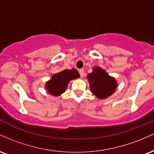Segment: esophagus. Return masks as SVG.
I'll return each instance as SVG.
<instances>
[{"label":"esophagus","instance_id":"34e87169","mask_svg":"<svg viewBox=\"0 0 154 154\" xmlns=\"http://www.w3.org/2000/svg\"><path fill=\"white\" fill-rule=\"evenodd\" d=\"M79 75H80V77H82L83 75H84V69H79Z\"/></svg>","mask_w":154,"mask_h":154}]
</instances>
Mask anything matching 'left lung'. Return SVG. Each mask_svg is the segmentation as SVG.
Here are the masks:
<instances>
[{
    "label": "left lung",
    "mask_w": 154,
    "mask_h": 154,
    "mask_svg": "<svg viewBox=\"0 0 154 154\" xmlns=\"http://www.w3.org/2000/svg\"><path fill=\"white\" fill-rule=\"evenodd\" d=\"M91 91L100 99H105L116 91L117 83L114 77L100 67H94L93 72L87 76Z\"/></svg>",
    "instance_id": "1"
}]
</instances>
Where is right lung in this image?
Masks as SVG:
<instances>
[{"label":"right lung","mask_w":154,"mask_h":154,"mask_svg":"<svg viewBox=\"0 0 154 154\" xmlns=\"http://www.w3.org/2000/svg\"><path fill=\"white\" fill-rule=\"evenodd\" d=\"M79 77V74L75 69H65L53 75L50 80L45 83V89L51 95L59 96L64 93L72 79Z\"/></svg>","instance_id":"add662e5"}]
</instances>
